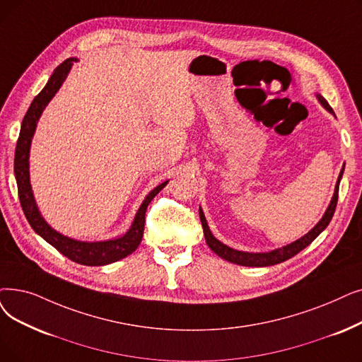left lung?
I'll return each instance as SVG.
<instances>
[{
	"instance_id": "obj_1",
	"label": "left lung",
	"mask_w": 362,
	"mask_h": 362,
	"mask_svg": "<svg viewBox=\"0 0 362 362\" xmlns=\"http://www.w3.org/2000/svg\"><path fill=\"white\" fill-rule=\"evenodd\" d=\"M318 99L324 105V107L327 109V111L334 114L332 106H329L328 102L322 96H320V94H318ZM341 175H343V168L340 171L337 183H336V189H334L333 199H332V202H329V206H328L324 217L320 220L315 228H313L312 230H309L305 235V237H302L300 240H297V241H294V243H291V244H288L286 247H282V248L269 251V253H245V251L233 250V248L222 244L218 240H216L213 237V233L210 232V229L207 226L206 217H204L202 210L199 209V217H201V223H202V229H204V237H206L207 245L214 251L217 256H220V257L230 262V263H237V264H243V266H256V268H262V266H272V264H276V263H281V262H286V260L291 259L293 256H296L297 253H300V251L305 247H308L313 240H315L318 235L328 226L329 220L333 218V214H334L336 206H337V199H339V185H340Z\"/></svg>"
}]
</instances>
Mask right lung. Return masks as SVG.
I'll use <instances>...</instances> for the list:
<instances>
[{
  "mask_svg": "<svg viewBox=\"0 0 362 362\" xmlns=\"http://www.w3.org/2000/svg\"><path fill=\"white\" fill-rule=\"evenodd\" d=\"M74 62H76V59L74 57L62 62V64L52 74L49 83L45 84V87L38 93V96H35L33 103H30L28 112L22 121L21 134L18 139V145H16L14 176H16V182H18L21 206L30 228H33L47 243L52 244L57 251H60L62 255L66 256L72 262L86 264V266H103V264L114 263L119 259L127 257L139 247V244L142 243L146 209L149 206V202L155 198V195L167 185V182L158 185L153 191H151V194L142 202V206H140L130 230L117 240L100 241V243L75 241L68 237H64V235H60L59 232H56L45 223V220L41 217L37 209L33 189H30V183H29V161L28 160H29L30 139L34 136L37 121L41 112L44 111L45 105L52 100L56 91L60 88L62 83L65 81V78L71 71Z\"/></svg>",
  "mask_w": 362,
  "mask_h": 362,
  "instance_id": "right-lung-1",
  "label": "right lung"
}]
</instances>
